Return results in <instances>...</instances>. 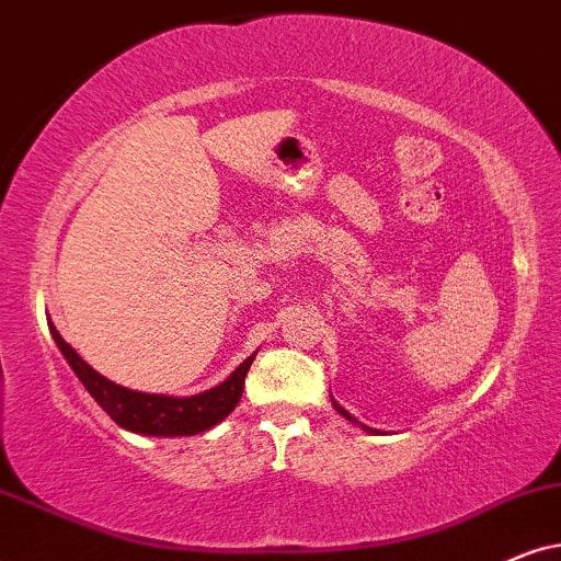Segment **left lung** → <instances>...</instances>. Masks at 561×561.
<instances>
[{"mask_svg":"<svg viewBox=\"0 0 561 561\" xmlns=\"http://www.w3.org/2000/svg\"><path fill=\"white\" fill-rule=\"evenodd\" d=\"M331 403H333V409H336L339 411V414H342L344 416V420H350L352 424H357V427L359 430H365V432H370V435H378V430H373V427H367V424H363V422H357V420H354V416L350 414V411H346L344 407H342V403H336V399H333V396H331Z\"/></svg>","mask_w":561,"mask_h":561,"instance_id":"obj_1","label":"left lung"}]
</instances>
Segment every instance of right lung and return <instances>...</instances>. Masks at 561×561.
Instances as JSON below:
<instances>
[{"instance_id": "1", "label": "right lung", "mask_w": 561, "mask_h": 561, "mask_svg": "<svg viewBox=\"0 0 561 561\" xmlns=\"http://www.w3.org/2000/svg\"><path fill=\"white\" fill-rule=\"evenodd\" d=\"M48 331H51L56 346L64 354L69 367H72L77 378L92 399L98 401L105 414L111 416L118 427L137 432V435H150V437H188L198 435V432L215 427L238 407L240 396H243L245 375L251 370L253 357L243 359L236 370L230 373L228 380H222L219 386L209 388V391L196 393V396H165V393H141L131 391V388L118 386L90 367L84 359L77 354L72 346L61 339V333L56 331V325L48 318Z\"/></svg>"}]
</instances>
